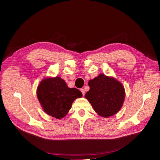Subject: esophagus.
<instances>
[{
    "mask_svg": "<svg viewBox=\"0 0 160 160\" xmlns=\"http://www.w3.org/2000/svg\"><path fill=\"white\" fill-rule=\"evenodd\" d=\"M80 91L82 92L83 96H84V95H85V90H84L83 89H80Z\"/></svg>",
    "mask_w": 160,
    "mask_h": 160,
    "instance_id": "34e87169",
    "label": "esophagus"
}]
</instances>
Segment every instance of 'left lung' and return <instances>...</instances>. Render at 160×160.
<instances>
[{
  "label": "left lung",
  "mask_w": 160,
  "mask_h": 160,
  "mask_svg": "<svg viewBox=\"0 0 160 160\" xmlns=\"http://www.w3.org/2000/svg\"><path fill=\"white\" fill-rule=\"evenodd\" d=\"M90 89L85 98L94 111L102 118H108L122 108L125 89L122 83L113 77L99 74L88 82Z\"/></svg>",
  "instance_id": "left-lung-1"
}]
</instances>
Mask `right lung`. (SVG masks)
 Segmentation results:
<instances>
[{
  "label": "right lung",
  "instance_id": "right-lung-1",
  "mask_svg": "<svg viewBox=\"0 0 160 160\" xmlns=\"http://www.w3.org/2000/svg\"><path fill=\"white\" fill-rule=\"evenodd\" d=\"M36 93L44 112L57 119L64 118L73 101L82 97L78 89L68 88L59 77H45L38 86Z\"/></svg>",
  "mask_w": 160,
  "mask_h": 160
}]
</instances>
